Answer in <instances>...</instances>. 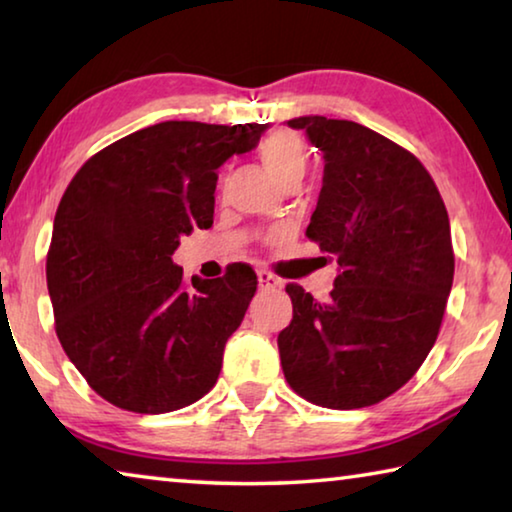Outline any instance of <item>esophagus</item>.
Wrapping results in <instances>:
<instances>
[{
	"label": "esophagus",
	"instance_id": "obj_1",
	"mask_svg": "<svg viewBox=\"0 0 512 512\" xmlns=\"http://www.w3.org/2000/svg\"><path fill=\"white\" fill-rule=\"evenodd\" d=\"M257 280H259V287H262V289H277V287H280V280H277V277L273 273H268V271H259Z\"/></svg>",
	"mask_w": 512,
	"mask_h": 512
}]
</instances>
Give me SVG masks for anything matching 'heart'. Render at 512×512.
<instances>
[{"mask_svg": "<svg viewBox=\"0 0 512 512\" xmlns=\"http://www.w3.org/2000/svg\"><path fill=\"white\" fill-rule=\"evenodd\" d=\"M257 153L259 158H262L268 173H271L280 185L284 180H291V178L302 180V176L307 173L309 149H307V142L302 140V135L298 133L275 131L268 137H264Z\"/></svg>", "mask_w": 512, "mask_h": 512, "instance_id": "obj_1", "label": "heart"}]
</instances>
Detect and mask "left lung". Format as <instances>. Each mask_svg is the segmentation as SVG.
<instances>
[{"mask_svg":"<svg viewBox=\"0 0 512 512\" xmlns=\"http://www.w3.org/2000/svg\"><path fill=\"white\" fill-rule=\"evenodd\" d=\"M287 124L323 151L307 237L339 275L327 302L287 284L282 370L311 404L363 409L400 391L438 339L454 282L449 216L429 171L388 137L318 115Z\"/></svg>","mask_w":512,"mask_h":512,"instance_id":"left-lung-1","label":"left lung"}]
</instances>
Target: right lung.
<instances>
[{
  "mask_svg": "<svg viewBox=\"0 0 512 512\" xmlns=\"http://www.w3.org/2000/svg\"><path fill=\"white\" fill-rule=\"evenodd\" d=\"M264 124L162 121L121 137L76 171L47 253L56 334L103 400L169 413L201 400L257 291L253 268L216 280L171 262L210 228L216 169L255 149Z\"/></svg>",
  "mask_w": 512,
  "mask_h": 512,
  "instance_id": "obj_1",
  "label": "right lung"
}]
</instances>
